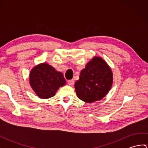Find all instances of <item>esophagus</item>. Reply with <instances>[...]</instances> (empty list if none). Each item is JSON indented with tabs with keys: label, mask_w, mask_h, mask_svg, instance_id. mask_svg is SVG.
Masks as SVG:
<instances>
[{
	"label": "esophagus",
	"mask_w": 148,
	"mask_h": 148,
	"mask_svg": "<svg viewBox=\"0 0 148 148\" xmlns=\"http://www.w3.org/2000/svg\"><path fill=\"white\" fill-rule=\"evenodd\" d=\"M74 83V81L73 79H70V80H68V84H69V85H71V86L73 85Z\"/></svg>",
	"instance_id": "esophagus-1"
}]
</instances>
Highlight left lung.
Returning <instances> with one entry per match:
<instances>
[{"mask_svg": "<svg viewBox=\"0 0 148 148\" xmlns=\"http://www.w3.org/2000/svg\"><path fill=\"white\" fill-rule=\"evenodd\" d=\"M112 83L111 70L100 57L93 58L81 71L74 84L78 98L87 103L102 99L108 93Z\"/></svg>", "mask_w": 148, "mask_h": 148, "instance_id": "obj_1", "label": "left lung"}]
</instances>
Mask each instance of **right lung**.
<instances>
[{
    "label": "right lung",
    "mask_w": 148,
    "mask_h": 148,
    "mask_svg": "<svg viewBox=\"0 0 148 148\" xmlns=\"http://www.w3.org/2000/svg\"><path fill=\"white\" fill-rule=\"evenodd\" d=\"M30 83L40 98L49 99L54 96L60 86L66 83L64 75L47 64L36 66L30 74Z\"/></svg>",
    "instance_id": "right-lung-1"
}]
</instances>
